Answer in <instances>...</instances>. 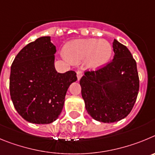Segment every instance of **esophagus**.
Listing matches in <instances>:
<instances>
[{"label":"esophagus","mask_w":155,"mask_h":155,"mask_svg":"<svg viewBox=\"0 0 155 155\" xmlns=\"http://www.w3.org/2000/svg\"><path fill=\"white\" fill-rule=\"evenodd\" d=\"M76 76H77V79H78V81L79 80V79H81V77L83 76V72L80 70H78L77 72H76Z\"/></svg>","instance_id":"34e87169"}]
</instances>
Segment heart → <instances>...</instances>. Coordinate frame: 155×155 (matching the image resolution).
<instances>
[{"label":"heart","mask_w":155,"mask_h":155,"mask_svg":"<svg viewBox=\"0 0 155 155\" xmlns=\"http://www.w3.org/2000/svg\"><path fill=\"white\" fill-rule=\"evenodd\" d=\"M112 45L106 40L90 38L70 41L65 47V59L70 62L86 60L88 68L96 69L104 66L110 59Z\"/></svg>","instance_id":"b5f03b06"}]
</instances>
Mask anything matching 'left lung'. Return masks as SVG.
Segmentation results:
<instances>
[{
	"label": "left lung",
	"instance_id": "obj_1",
	"mask_svg": "<svg viewBox=\"0 0 155 155\" xmlns=\"http://www.w3.org/2000/svg\"><path fill=\"white\" fill-rule=\"evenodd\" d=\"M113 61L81 78L82 97L88 114L100 122L114 123L130 113L139 91L137 63L125 45L114 39Z\"/></svg>",
	"mask_w": 155,
	"mask_h": 155
}]
</instances>
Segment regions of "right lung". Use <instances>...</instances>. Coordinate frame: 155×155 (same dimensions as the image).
I'll use <instances>...</instances> for the list:
<instances>
[{"mask_svg":"<svg viewBox=\"0 0 155 155\" xmlns=\"http://www.w3.org/2000/svg\"><path fill=\"white\" fill-rule=\"evenodd\" d=\"M55 52L49 36L38 38L19 51L11 67L9 87L14 107L32 124L55 121L62 110L68 88L77 80L74 71L55 70Z\"/></svg>","mask_w":155,"mask_h":155,"instance_id":"1","label":"right lung"}]
</instances>
